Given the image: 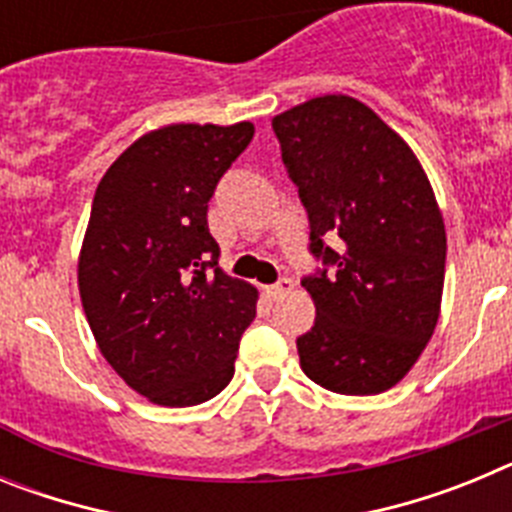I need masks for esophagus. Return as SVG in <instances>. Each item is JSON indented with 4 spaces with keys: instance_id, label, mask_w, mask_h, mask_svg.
Here are the masks:
<instances>
[{
    "instance_id": "34e87169",
    "label": "esophagus",
    "mask_w": 512,
    "mask_h": 512,
    "mask_svg": "<svg viewBox=\"0 0 512 512\" xmlns=\"http://www.w3.org/2000/svg\"><path fill=\"white\" fill-rule=\"evenodd\" d=\"M295 289V282L292 279H279L277 284H271V287H266V295L271 297V300H279V297L289 295Z\"/></svg>"
}]
</instances>
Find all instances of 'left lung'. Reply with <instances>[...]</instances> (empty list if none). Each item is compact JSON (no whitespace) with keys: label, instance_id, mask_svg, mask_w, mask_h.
<instances>
[{"label":"left lung","instance_id":"1","mask_svg":"<svg viewBox=\"0 0 512 512\" xmlns=\"http://www.w3.org/2000/svg\"><path fill=\"white\" fill-rule=\"evenodd\" d=\"M271 128L310 217L312 256L336 269L302 279L315 302V325L297 338L302 372L338 395H379L413 369L441 315L436 194L413 148L354 97H312Z\"/></svg>","mask_w":512,"mask_h":512}]
</instances>
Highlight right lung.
<instances>
[{
  "label": "right lung",
  "mask_w": 512,
  "mask_h": 512,
  "mask_svg": "<svg viewBox=\"0 0 512 512\" xmlns=\"http://www.w3.org/2000/svg\"><path fill=\"white\" fill-rule=\"evenodd\" d=\"M251 122H176L140 135L94 192L79 295L107 364L153 405L189 408L228 387L256 287L228 277L207 228L220 176Z\"/></svg>",
  "instance_id": "right-lung-1"
}]
</instances>
